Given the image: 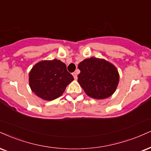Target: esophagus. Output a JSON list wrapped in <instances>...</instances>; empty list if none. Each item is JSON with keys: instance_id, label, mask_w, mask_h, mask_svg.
Here are the masks:
<instances>
[{"instance_id": "34e87169", "label": "esophagus", "mask_w": 151, "mask_h": 151, "mask_svg": "<svg viewBox=\"0 0 151 151\" xmlns=\"http://www.w3.org/2000/svg\"><path fill=\"white\" fill-rule=\"evenodd\" d=\"M72 75H73V78H74V79H77V74H76V73H72Z\"/></svg>"}]
</instances>
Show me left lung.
I'll return each mask as SVG.
<instances>
[{
  "label": "left lung",
  "instance_id": "1",
  "mask_svg": "<svg viewBox=\"0 0 151 151\" xmlns=\"http://www.w3.org/2000/svg\"><path fill=\"white\" fill-rule=\"evenodd\" d=\"M78 81L88 96L103 99L111 96L119 82L117 68L104 59L91 57L78 64Z\"/></svg>",
  "mask_w": 151,
  "mask_h": 151
}]
</instances>
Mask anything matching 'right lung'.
<instances>
[{
  "label": "right lung",
  "instance_id": "right-lung-1",
  "mask_svg": "<svg viewBox=\"0 0 151 151\" xmlns=\"http://www.w3.org/2000/svg\"><path fill=\"white\" fill-rule=\"evenodd\" d=\"M73 77L60 60L43 61L33 67L29 73V85L37 96L45 100L60 96Z\"/></svg>",
  "mask_w": 151,
  "mask_h": 151
}]
</instances>
